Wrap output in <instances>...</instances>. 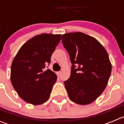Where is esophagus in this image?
I'll use <instances>...</instances> for the list:
<instances>
[{
  "label": "esophagus",
  "instance_id": "esophagus-1",
  "mask_svg": "<svg viewBox=\"0 0 124 124\" xmlns=\"http://www.w3.org/2000/svg\"><path fill=\"white\" fill-rule=\"evenodd\" d=\"M61 71H58V72H57V75L58 76H61Z\"/></svg>",
  "mask_w": 124,
  "mask_h": 124
}]
</instances>
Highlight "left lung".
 Wrapping results in <instances>:
<instances>
[{
	"label": "left lung",
	"instance_id": "8db88e82",
	"mask_svg": "<svg viewBox=\"0 0 124 124\" xmlns=\"http://www.w3.org/2000/svg\"><path fill=\"white\" fill-rule=\"evenodd\" d=\"M61 39L72 64L70 78L64 82L68 97L78 104L92 103L104 91L110 76L108 53L98 40L82 32L65 33Z\"/></svg>",
	"mask_w": 124,
	"mask_h": 124
}]
</instances>
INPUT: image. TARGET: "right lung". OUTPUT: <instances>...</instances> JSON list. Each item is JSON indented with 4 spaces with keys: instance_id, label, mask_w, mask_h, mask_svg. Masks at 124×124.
<instances>
[{
    "instance_id": "right-lung-1",
    "label": "right lung",
    "mask_w": 124,
    "mask_h": 124,
    "mask_svg": "<svg viewBox=\"0 0 124 124\" xmlns=\"http://www.w3.org/2000/svg\"><path fill=\"white\" fill-rule=\"evenodd\" d=\"M61 35L42 33L32 37L21 47L11 64V82L19 97L27 103L39 105L48 100L57 76L44 71Z\"/></svg>"
}]
</instances>
